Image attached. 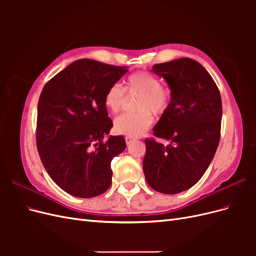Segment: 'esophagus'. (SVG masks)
I'll use <instances>...</instances> for the list:
<instances>
[{"instance_id":"34e87169","label":"esophagus","mask_w":256,"mask_h":256,"mask_svg":"<svg viewBox=\"0 0 256 256\" xmlns=\"http://www.w3.org/2000/svg\"><path fill=\"white\" fill-rule=\"evenodd\" d=\"M125 141H126L127 145H129V144H131V143L134 141V138H131V136H125Z\"/></svg>"}]
</instances>
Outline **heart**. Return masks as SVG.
<instances>
[{
	"mask_svg": "<svg viewBox=\"0 0 256 256\" xmlns=\"http://www.w3.org/2000/svg\"><path fill=\"white\" fill-rule=\"evenodd\" d=\"M127 92H140L134 112L124 113L114 120V131L126 136H140L150 127L154 122L152 112L162 116L172 102V94L158 76L147 72H134L127 76L125 88L118 83L110 85L104 94V106L112 113H118L125 104Z\"/></svg>",
	"mask_w": 256,
	"mask_h": 256,
	"instance_id": "obj_1",
	"label": "heart"
}]
</instances>
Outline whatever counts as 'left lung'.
Listing matches in <instances>:
<instances>
[{
    "label": "left lung",
    "mask_w": 256,
    "mask_h": 256,
    "mask_svg": "<svg viewBox=\"0 0 256 256\" xmlns=\"http://www.w3.org/2000/svg\"><path fill=\"white\" fill-rule=\"evenodd\" d=\"M171 88L168 111L154 127V136L166 138L164 146L145 138V180L166 194L190 189L204 173L218 148L222 102L212 76L198 62L182 58L152 66Z\"/></svg>",
    "instance_id": "1"
}]
</instances>
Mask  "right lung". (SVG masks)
Listing matches in <instances>:
<instances>
[{
	"label": "right lung",
	"mask_w": 256,
	"mask_h": 256,
	"mask_svg": "<svg viewBox=\"0 0 256 256\" xmlns=\"http://www.w3.org/2000/svg\"><path fill=\"white\" fill-rule=\"evenodd\" d=\"M127 72L82 58L44 84L38 100L37 150L52 180L69 194L90 198L110 188L111 161L126 142L122 136L104 141L113 126L104 98Z\"/></svg>",
	"instance_id": "add662e5"
}]
</instances>
